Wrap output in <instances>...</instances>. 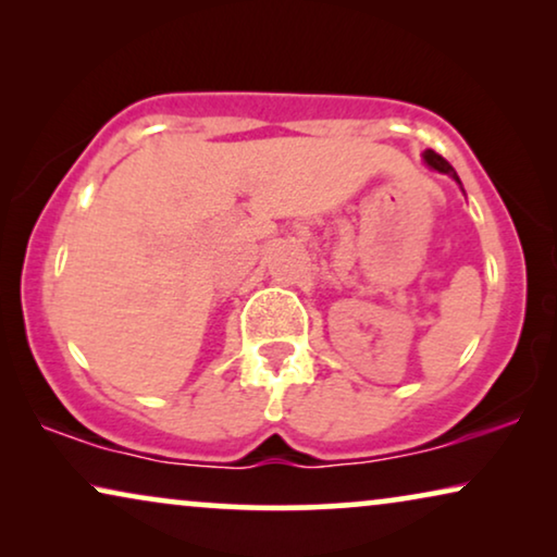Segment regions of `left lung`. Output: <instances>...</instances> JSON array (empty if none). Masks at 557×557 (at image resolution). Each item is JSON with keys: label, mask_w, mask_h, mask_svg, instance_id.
Listing matches in <instances>:
<instances>
[{"label": "left lung", "mask_w": 557, "mask_h": 557, "mask_svg": "<svg viewBox=\"0 0 557 557\" xmlns=\"http://www.w3.org/2000/svg\"><path fill=\"white\" fill-rule=\"evenodd\" d=\"M423 159H425V162H429V166H433V170L444 172V174H448V177H454L456 182H459V177H456V172H454V166H451V164H448L444 157H441V154H436V151H433V149H429V151H425V154H423ZM459 185H461V182H459Z\"/></svg>", "instance_id": "1"}]
</instances>
